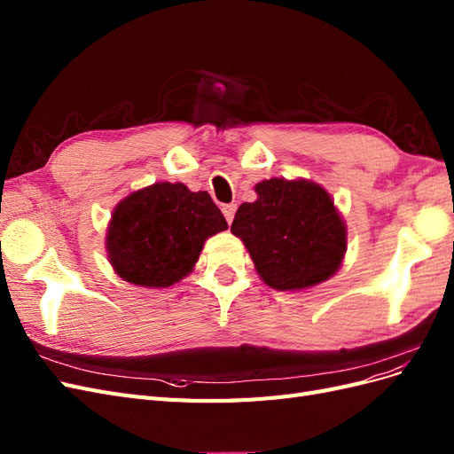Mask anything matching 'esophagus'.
Wrapping results in <instances>:
<instances>
[{"mask_svg": "<svg viewBox=\"0 0 454 454\" xmlns=\"http://www.w3.org/2000/svg\"><path fill=\"white\" fill-rule=\"evenodd\" d=\"M222 212H223V215L227 219V223H231L232 217H235V212H237V204H223L222 206Z\"/></svg>", "mask_w": 454, "mask_h": 454, "instance_id": "obj_1", "label": "esophagus"}]
</instances>
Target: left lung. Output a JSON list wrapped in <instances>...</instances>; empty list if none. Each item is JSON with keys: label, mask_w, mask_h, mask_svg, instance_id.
I'll list each match as a JSON object with an SVG mask.
<instances>
[{"label": "left lung", "mask_w": 454, "mask_h": 454, "mask_svg": "<svg viewBox=\"0 0 454 454\" xmlns=\"http://www.w3.org/2000/svg\"><path fill=\"white\" fill-rule=\"evenodd\" d=\"M231 232L237 235L274 290H305L339 270L347 252V227L327 191L307 180L272 177L255 185Z\"/></svg>", "instance_id": "obj_1"}]
</instances>
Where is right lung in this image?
Returning a JSON list of instances; mask_svg holds the SVG:
<instances>
[{
    "mask_svg": "<svg viewBox=\"0 0 454 454\" xmlns=\"http://www.w3.org/2000/svg\"><path fill=\"white\" fill-rule=\"evenodd\" d=\"M222 210L206 191L160 182L122 199L112 214L106 248L122 280L168 287L193 270L204 240L225 231Z\"/></svg>",
    "mask_w": 454,
    "mask_h": 454,
    "instance_id": "1",
    "label": "right lung"
}]
</instances>
